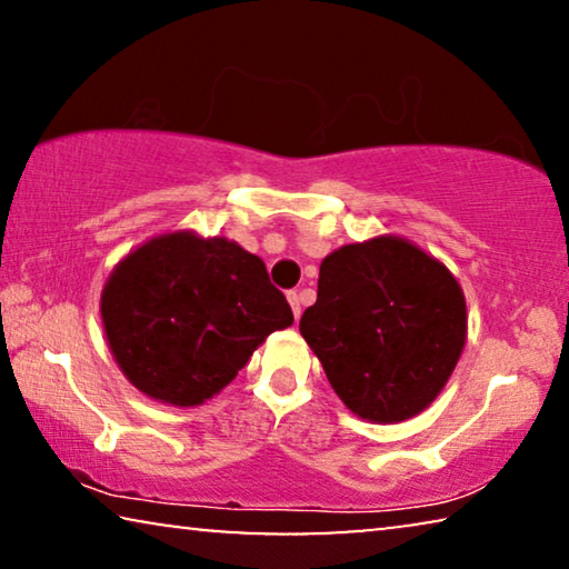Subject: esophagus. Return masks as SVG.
<instances>
[{
	"instance_id": "1",
	"label": "esophagus",
	"mask_w": 569,
	"mask_h": 569,
	"mask_svg": "<svg viewBox=\"0 0 569 569\" xmlns=\"http://www.w3.org/2000/svg\"><path fill=\"white\" fill-rule=\"evenodd\" d=\"M288 303H291V309H293V317L299 319V317H301V293H296V291H288Z\"/></svg>"
}]
</instances>
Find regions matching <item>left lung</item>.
Segmentation results:
<instances>
[{"label":"left lung","instance_id":"obj_1","mask_svg":"<svg viewBox=\"0 0 569 569\" xmlns=\"http://www.w3.org/2000/svg\"><path fill=\"white\" fill-rule=\"evenodd\" d=\"M301 337L355 417L413 419L442 393L468 339L462 286L396 234L342 244L319 268Z\"/></svg>","mask_w":569,"mask_h":569}]
</instances>
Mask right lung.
<instances>
[{
	"instance_id": "right-lung-1",
	"label": "right lung",
	"mask_w": 569,
	"mask_h": 569,
	"mask_svg": "<svg viewBox=\"0 0 569 569\" xmlns=\"http://www.w3.org/2000/svg\"><path fill=\"white\" fill-rule=\"evenodd\" d=\"M101 325L124 378L152 401L189 409L232 383L270 332L293 325L266 262L227 237L176 230L117 262Z\"/></svg>"
}]
</instances>
